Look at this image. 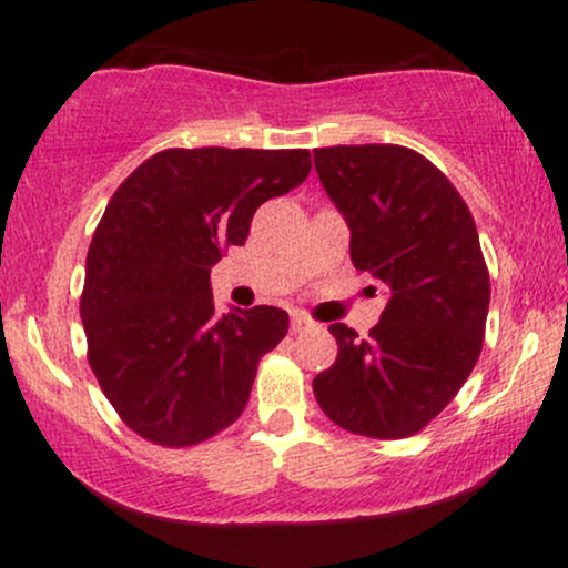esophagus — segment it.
<instances>
[{
    "mask_svg": "<svg viewBox=\"0 0 568 568\" xmlns=\"http://www.w3.org/2000/svg\"><path fill=\"white\" fill-rule=\"evenodd\" d=\"M312 328H315V323H312L306 315H293L291 317V331H293V334H304V331H312Z\"/></svg>",
    "mask_w": 568,
    "mask_h": 568,
    "instance_id": "obj_1",
    "label": "esophagus"
}]
</instances>
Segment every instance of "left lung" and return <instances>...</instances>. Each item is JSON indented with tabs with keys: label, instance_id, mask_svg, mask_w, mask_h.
<instances>
[{
	"label": "left lung",
	"instance_id": "8db88e82",
	"mask_svg": "<svg viewBox=\"0 0 568 568\" xmlns=\"http://www.w3.org/2000/svg\"><path fill=\"white\" fill-rule=\"evenodd\" d=\"M315 168L349 224L352 264L382 280L389 302L366 338L331 325L338 355L312 389L347 433L408 438L454 400L484 349L491 283L473 213L433 162L397 143L315 149Z\"/></svg>",
	"mask_w": 568,
	"mask_h": 568
}]
</instances>
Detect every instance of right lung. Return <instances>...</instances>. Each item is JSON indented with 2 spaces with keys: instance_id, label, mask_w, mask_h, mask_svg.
<instances>
[{
  "instance_id": "right-lung-1",
  "label": "right lung",
  "mask_w": 568,
  "mask_h": 568,
  "mask_svg": "<svg viewBox=\"0 0 568 568\" xmlns=\"http://www.w3.org/2000/svg\"><path fill=\"white\" fill-rule=\"evenodd\" d=\"M310 168L306 149H165L112 194L90 240L80 315L103 395L143 440L197 446L245 410L288 315L253 306L221 317L211 266Z\"/></svg>"
}]
</instances>
